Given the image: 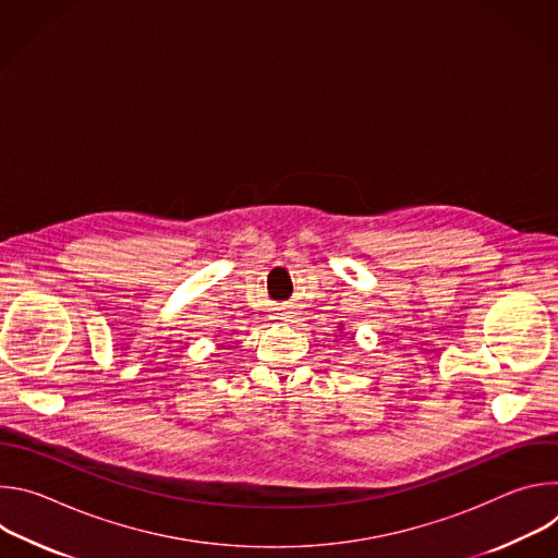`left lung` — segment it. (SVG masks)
Segmentation results:
<instances>
[{
  "mask_svg": "<svg viewBox=\"0 0 558 558\" xmlns=\"http://www.w3.org/2000/svg\"><path fill=\"white\" fill-rule=\"evenodd\" d=\"M338 331H340V333H344V327H340V329H338ZM344 336H347V333H344Z\"/></svg>",
  "mask_w": 558,
  "mask_h": 558,
  "instance_id": "8db88e82",
  "label": "left lung"
}]
</instances>
